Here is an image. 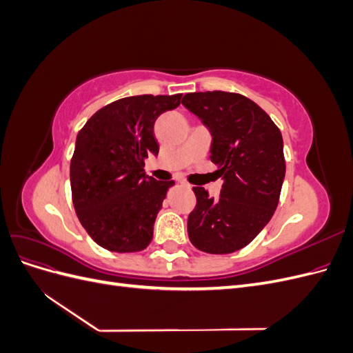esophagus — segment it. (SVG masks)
Segmentation results:
<instances>
[{
    "label": "esophagus",
    "mask_w": 353,
    "mask_h": 353,
    "mask_svg": "<svg viewBox=\"0 0 353 353\" xmlns=\"http://www.w3.org/2000/svg\"><path fill=\"white\" fill-rule=\"evenodd\" d=\"M178 183H179L181 185H184V187H188V184H187V181H185V179H178Z\"/></svg>",
    "instance_id": "obj_1"
}]
</instances>
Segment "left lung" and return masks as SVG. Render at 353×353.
Listing matches in <instances>:
<instances>
[{
	"label": "left lung",
	"instance_id": "1",
	"mask_svg": "<svg viewBox=\"0 0 353 353\" xmlns=\"http://www.w3.org/2000/svg\"><path fill=\"white\" fill-rule=\"evenodd\" d=\"M183 104L210 130V160L223 178L218 200L193 187L197 203L188 215L190 241L212 254L237 252L279 206L285 175L281 132L268 113L241 94L190 92Z\"/></svg>",
	"mask_w": 353,
	"mask_h": 353
}]
</instances>
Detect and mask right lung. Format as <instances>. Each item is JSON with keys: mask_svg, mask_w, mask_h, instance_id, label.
Segmentation results:
<instances>
[{"mask_svg": "<svg viewBox=\"0 0 353 353\" xmlns=\"http://www.w3.org/2000/svg\"><path fill=\"white\" fill-rule=\"evenodd\" d=\"M183 94L135 95L104 105L78 132L70 160L72 201L88 236L110 252H140L174 181L144 172L148 154L159 153L157 117L176 109Z\"/></svg>", "mask_w": 353, "mask_h": 353, "instance_id": "right-lung-1", "label": "right lung"}]
</instances>
